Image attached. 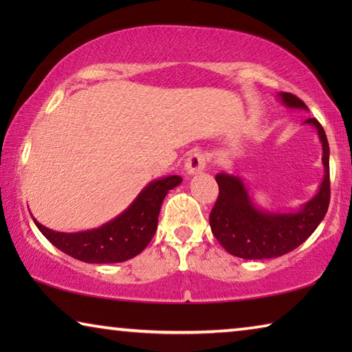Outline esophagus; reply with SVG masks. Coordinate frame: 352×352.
Segmentation results:
<instances>
[{"mask_svg":"<svg viewBox=\"0 0 352 352\" xmlns=\"http://www.w3.org/2000/svg\"><path fill=\"white\" fill-rule=\"evenodd\" d=\"M208 166V157L204 152H192L186 158V163H184V168L189 175L199 174V172L204 170Z\"/></svg>","mask_w":352,"mask_h":352,"instance_id":"obj_1","label":"esophagus"}]
</instances>
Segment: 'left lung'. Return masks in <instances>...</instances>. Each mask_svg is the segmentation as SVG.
<instances>
[{
	"mask_svg": "<svg viewBox=\"0 0 352 352\" xmlns=\"http://www.w3.org/2000/svg\"><path fill=\"white\" fill-rule=\"evenodd\" d=\"M289 109L307 110L306 104L292 93H279ZM318 132L323 146L324 178L317 195L296 212H269L258 210L250 200L239 177L217 174L219 197L210 214L212 234L226 252L242 259L278 258L300 247L324 219L331 199L329 144L321 124L315 118L305 121Z\"/></svg>",
	"mask_w": 352,
	"mask_h": 352,
	"instance_id": "1",
	"label": "left lung"
}]
</instances>
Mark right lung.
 <instances>
[{"label":"right lung","mask_w":352,"mask_h":352,"mask_svg":"<svg viewBox=\"0 0 352 352\" xmlns=\"http://www.w3.org/2000/svg\"><path fill=\"white\" fill-rule=\"evenodd\" d=\"M182 177L169 175L153 180L141 190L126 211L96 230L60 233L46 228L34 219L37 228L52 245L74 259L90 264H113L135 258L144 250L157 231L158 214L170 189Z\"/></svg>","instance_id":"add662e5"}]
</instances>
